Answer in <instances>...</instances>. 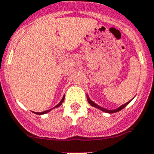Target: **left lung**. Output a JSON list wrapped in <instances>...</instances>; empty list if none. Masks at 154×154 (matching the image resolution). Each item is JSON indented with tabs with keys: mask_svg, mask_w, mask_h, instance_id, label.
I'll list each match as a JSON object with an SVG mask.
<instances>
[{
	"mask_svg": "<svg viewBox=\"0 0 154 154\" xmlns=\"http://www.w3.org/2000/svg\"><path fill=\"white\" fill-rule=\"evenodd\" d=\"M86 96H87V100H88V103H89V104H90L91 106H92L96 107V108H97V109H99L102 110V111H103V112H108V113H114V112H119V111H120V110L123 109L124 108V107H126V106H127V105L129 104V103H130V102H131V100H132V99H131V100H130V101L127 102V103H125V104L122 105V106H119V108H117V109H116L109 110V109H106L103 108V107H101V106H99V105H97V104H96V103H94L93 101H92V100H91V99H90V98L89 97V96H88V95H86Z\"/></svg>",
	"mask_w": 154,
	"mask_h": 154,
	"instance_id": "1",
	"label": "left lung"
}]
</instances>
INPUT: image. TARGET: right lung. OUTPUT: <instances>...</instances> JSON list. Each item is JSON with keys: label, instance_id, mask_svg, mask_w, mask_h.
<instances>
[{"label": "right lung", "instance_id": "right-lung-1", "mask_svg": "<svg viewBox=\"0 0 154 154\" xmlns=\"http://www.w3.org/2000/svg\"><path fill=\"white\" fill-rule=\"evenodd\" d=\"M64 99H65V96H63V98H62V100H61V101H60V103H58V105H56V106H55L54 107V108H57V107H59V106H60L62 104V103H63ZM54 108H52V109H54ZM52 109H48V110H46V111H44V112H34V113L38 114V115H42V114H45V113H47V112H49V111H51V110Z\"/></svg>", "mask_w": 154, "mask_h": 154}]
</instances>
